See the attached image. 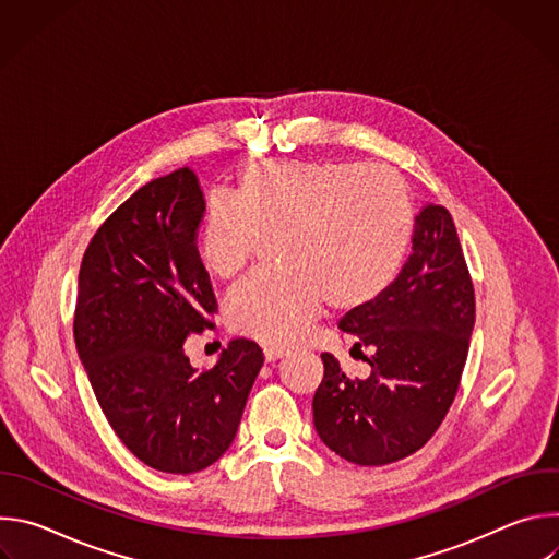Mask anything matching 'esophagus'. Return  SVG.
<instances>
[{
    "instance_id": "obj_1",
    "label": "esophagus",
    "mask_w": 559,
    "mask_h": 559,
    "mask_svg": "<svg viewBox=\"0 0 559 559\" xmlns=\"http://www.w3.org/2000/svg\"><path fill=\"white\" fill-rule=\"evenodd\" d=\"M285 356H287L285 349H278V347H267V349H265V360H267V362H276V360H281V358H285Z\"/></svg>"
}]
</instances>
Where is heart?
<instances>
[{
    "mask_svg": "<svg viewBox=\"0 0 559 559\" xmlns=\"http://www.w3.org/2000/svg\"><path fill=\"white\" fill-rule=\"evenodd\" d=\"M416 205L407 181L352 162H259L238 175L234 199H214L199 250L205 267L231 278L281 236L283 274L238 285L225 316L236 334L294 347L321 316L362 309L401 274L412 250Z\"/></svg>",
    "mask_w": 559,
    "mask_h": 559,
    "instance_id": "obj_1",
    "label": "heart"
}]
</instances>
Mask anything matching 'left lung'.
Segmentation results:
<instances>
[{
  "label": "left lung",
  "instance_id": "8db88e82",
  "mask_svg": "<svg viewBox=\"0 0 559 559\" xmlns=\"http://www.w3.org/2000/svg\"><path fill=\"white\" fill-rule=\"evenodd\" d=\"M412 257L371 305L345 313L338 328L371 365L347 378L332 354L313 393V427L347 462L382 466L423 449L442 425L460 386L475 323L471 274L453 218L442 205L416 216Z\"/></svg>",
  "mask_w": 559,
  "mask_h": 559
}]
</instances>
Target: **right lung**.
Masks as SVG:
<instances>
[{
	"label": "right lung",
	"instance_id": "right-lung-1",
	"mask_svg": "<svg viewBox=\"0 0 559 559\" xmlns=\"http://www.w3.org/2000/svg\"><path fill=\"white\" fill-rule=\"evenodd\" d=\"M203 212L190 168L154 179L104 221L79 267V360L119 440L164 473L203 471L229 449L265 360L246 338L207 371L183 352L216 313L197 250Z\"/></svg>",
	"mask_w": 559,
	"mask_h": 559
}]
</instances>
